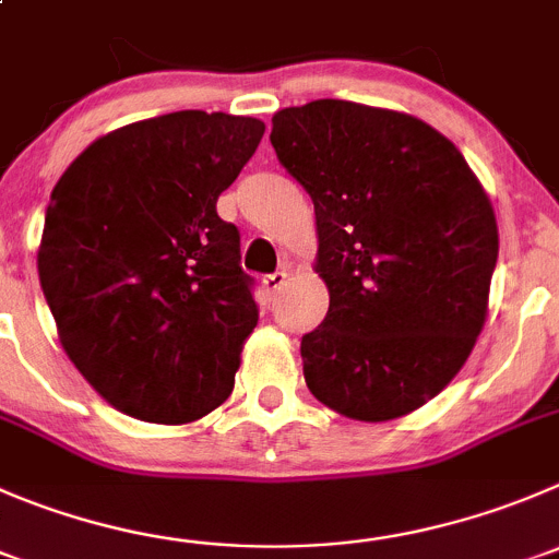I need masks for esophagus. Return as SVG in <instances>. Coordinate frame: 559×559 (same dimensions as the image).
<instances>
[{"label":"esophagus","instance_id":"obj_1","mask_svg":"<svg viewBox=\"0 0 559 559\" xmlns=\"http://www.w3.org/2000/svg\"><path fill=\"white\" fill-rule=\"evenodd\" d=\"M288 285V271H274V274L263 276L265 294H280Z\"/></svg>","mask_w":559,"mask_h":559}]
</instances>
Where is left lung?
<instances>
[{"label": "left lung", "instance_id": "1", "mask_svg": "<svg viewBox=\"0 0 559 559\" xmlns=\"http://www.w3.org/2000/svg\"><path fill=\"white\" fill-rule=\"evenodd\" d=\"M276 158L316 205L329 312L301 337L323 406L384 423L425 406L469 359L499 233L459 147L406 111L321 98L271 117Z\"/></svg>", "mask_w": 559, "mask_h": 559}]
</instances>
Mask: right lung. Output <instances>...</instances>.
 I'll return each mask as SVG.
<instances>
[{
    "label": "right lung",
    "instance_id": "1",
    "mask_svg": "<svg viewBox=\"0 0 559 559\" xmlns=\"http://www.w3.org/2000/svg\"><path fill=\"white\" fill-rule=\"evenodd\" d=\"M263 131L173 111L98 136L57 180L40 288L68 359L117 412L180 425L230 397L258 305L216 200Z\"/></svg>",
    "mask_w": 559,
    "mask_h": 559
}]
</instances>
